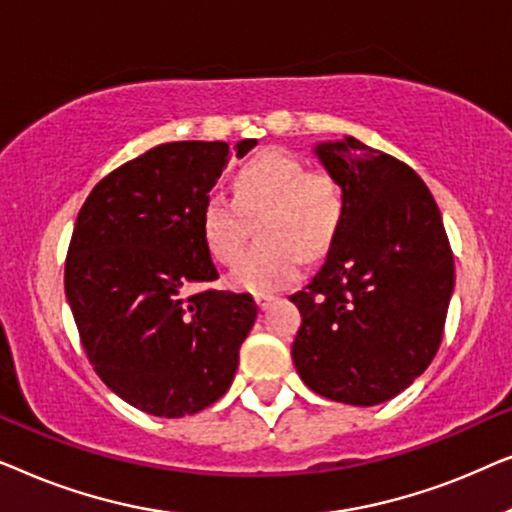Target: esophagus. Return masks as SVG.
Here are the masks:
<instances>
[{
	"label": "esophagus",
	"instance_id": "1",
	"mask_svg": "<svg viewBox=\"0 0 512 512\" xmlns=\"http://www.w3.org/2000/svg\"><path fill=\"white\" fill-rule=\"evenodd\" d=\"M272 300H275L272 296H256V305L261 307V310H268V307L272 305Z\"/></svg>",
	"mask_w": 512,
	"mask_h": 512
}]
</instances>
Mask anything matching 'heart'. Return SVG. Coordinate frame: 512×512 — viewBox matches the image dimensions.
Masks as SVG:
<instances>
[{"label":"heart","mask_w":512,"mask_h":512,"mask_svg":"<svg viewBox=\"0 0 512 512\" xmlns=\"http://www.w3.org/2000/svg\"><path fill=\"white\" fill-rule=\"evenodd\" d=\"M345 198L328 172L307 170L303 160L282 149H268L240 167L235 198L214 191L200 212L207 249L219 263H233L258 221L261 242L251 247L228 282L237 291L275 293L298 282L305 256L317 258L338 233Z\"/></svg>","instance_id":"b5f03b06"}]
</instances>
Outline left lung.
I'll return each mask as SVG.
<instances>
[{
  "label": "left lung",
  "instance_id": "8db88e82",
  "mask_svg": "<svg viewBox=\"0 0 512 512\" xmlns=\"http://www.w3.org/2000/svg\"><path fill=\"white\" fill-rule=\"evenodd\" d=\"M338 181L345 214L326 261L289 298L303 317L291 356L307 387L380 405L436 356L454 291V258L417 172L354 137L312 146Z\"/></svg>",
  "mask_w": 512,
  "mask_h": 512
}]
</instances>
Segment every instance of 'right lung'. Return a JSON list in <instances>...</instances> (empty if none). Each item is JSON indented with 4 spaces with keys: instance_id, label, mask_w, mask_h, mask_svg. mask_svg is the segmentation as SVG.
I'll return each mask as SVG.
<instances>
[{
    "instance_id": "right-lung-1",
    "label": "right lung",
    "mask_w": 512,
    "mask_h": 512,
    "mask_svg": "<svg viewBox=\"0 0 512 512\" xmlns=\"http://www.w3.org/2000/svg\"><path fill=\"white\" fill-rule=\"evenodd\" d=\"M256 139L235 144L242 158ZM226 142H170L104 177L83 202L65 293L100 380L153 417L205 410L233 384L258 307L249 293L191 291L219 279L200 212Z\"/></svg>"
}]
</instances>
